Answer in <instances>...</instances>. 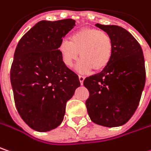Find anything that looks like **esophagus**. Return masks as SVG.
I'll use <instances>...</instances> for the list:
<instances>
[{
	"label": "esophagus",
	"instance_id": "obj_1",
	"mask_svg": "<svg viewBox=\"0 0 151 151\" xmlns=\"http://www.w3.org/2000/svg\"><path fill=\"white\" fill-rule=\"evenodd\" d=\"M84 80H85V77H84V76H79V81H80V82H81V85L83 84V81H84Z\"/></svg>",
	"mask_w": 151,
	"mask_h": 151
}]
</instances>
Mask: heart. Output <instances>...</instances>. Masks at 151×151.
<instances>
[{
    "mask_svg": "<svg viewBox=\"0 0 151 151\" xmlns=\"http://www.w3.org/2000/svg\"><path fill=\"white\" fill-rule=\"evenodd\" d=\"M58 52L64 65L69 68L78 59L80 53L81 59L76 66L78 71L87 73L93 70L100 72L108 67L112 59L114 42L106 32L85 27L71 35L70 42L61 41Z\"/></svg>",
    "mask_w": 151,
    "mask_h": 151,
    "instance_id": "1",
    "label": "heart"
}]
</instances>
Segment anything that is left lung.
I'll list each match as a JSON object with an SVG mask.
<instances>
[{"label": "left lung", "instance_id": "1", "mask_svg": "<svg viewBox=\"0 0 151 151\" xmlns=\"http://www.w3.org/2000/svg\"><path fill=\"white\" fill-rule=\"evenodd\" d=\"M96 26L111 36L114 52L106 69L84 80L89 91L86 106L94 123L120 127L130 120L139 104L145 84L144 54L139 43L123 28Z\"/></svg>", "mask_w": 151, "mask_h": 151}]
</instances>
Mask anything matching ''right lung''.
I'll list each match as a JSON object with an SVG mask.
<instances>
[{
	"label": "right lung",
	"mask_w": 151,
	"mask_h": 151,
	"mask_svg": "<svg viewBox=\"0 0 151 151\" xmlns=\"http://www.w3.org/2000/svg\"><path fill=\"white\" fill-rule=\"evenodd\" d=\"M75 25L71 19L42 20L17 45L10 72L14 102L19 116L35 131L47 132L61 124L66 103L81 86L58 52Z\"/></svg>",
	"instance_id": "right-lung-1"
}]
</instances>
